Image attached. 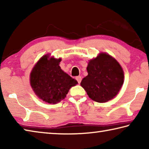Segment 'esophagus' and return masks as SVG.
I'll return each instance as SVG.
<instances>
[{
    "label": "esophagus",
    "mask_w": 149,
    "mask_h": 149,
    "mask_svg": "<svg viewBox=\"0 0 149 149\" xmlns=\"http://www.w3.org/2000/svg\"><path fill=\"white\" fill-rule=\"evenodd\" d=\"M75 79H76V80L77 81L78 84H80L82 78H81V76H77V77H76V78H75Z\"/></svg>",
    "instance_id": "34e87169"
}]
</instances>
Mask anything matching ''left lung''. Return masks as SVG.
I'll list each match as a JSON object with an SVG mask.
<instances>
[{
  "instance_id": "8db88e82",
  "label": "left lung",
  "mask_w": 149,
  "mask_h": 149,
  "mask_svg": "<svg viewBox=\"0 0 149 149\" xmlns=\"http://www.w3.org/2000/svg\"><path fill=\"white\" fill-rule=\"evenodd\" d=\"M87 76L81 85L93 100L106 102L115 97L123 83V71L116 60L109 54L100 53L88 64Z\"/></svg>"
}]
</instances>
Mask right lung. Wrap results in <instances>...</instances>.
<instances>
[{
    "instance_id": "add662e5",
    "label": "right lung",
    "mask_w": 149,
    "mask_h": 149,
    "mask_svg": "<svg viewBox=\"0 0 149 149\" xmlns=\"http://www.w3.org/2000/svg\"><path fill=\"white\" fill-rule=\"evenodd\" d=\"M45 55L37 63L30 74V84L39 99L56 104L64 99L70 88L77 84L62 71L59 63L61 58L55 59Z\"/></svg>"
}]
</instances>
